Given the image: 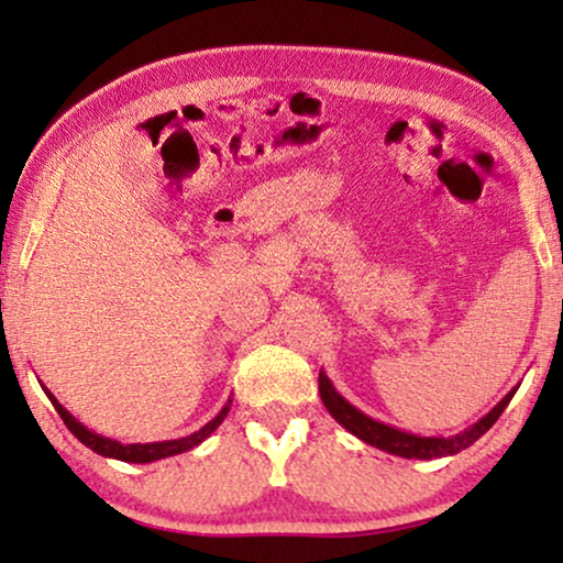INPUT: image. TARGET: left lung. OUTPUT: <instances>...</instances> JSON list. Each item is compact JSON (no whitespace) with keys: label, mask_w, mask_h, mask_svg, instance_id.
<instances>
[{"label":"left lung","mask_w":563,"mask_h":563,"mask_svg":"<svg viewBox=\"0 0 563 563\" xmlns=\"http://www.w3.org/2000/svg\"><path fill=\"white\" fill-rule=\"evenodd\" d=\"M320 397L322 405L328 407V412L341 422V426L364 441L374 449L387 451L391 456H402V459H443V456H453V453L464 451L472 445L474 441L487 433V430L495 426L499 415L505 412V407L510 405V399L518 387L507 391V395L499 399V402L492 407V410L484 415L482 420H476L474 426H468L466 430H461L456 435H418V433H407V430H399L395 426H387V422H379L374 418H368L366 412H361L358 407H353L349 399H345L341 391L333 387V382L328 379L325 372H320Z\"/></svg>","instance_id":"1"}]
</instances>
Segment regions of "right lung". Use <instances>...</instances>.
<instances>
[{
  "mask_svg": "<svg viewBox=\"0 0 563 563\" xmlns=\"http://www.w3.org/2000/svg\"><path fill=\"white\" fill-rule=\"evenodd\" d=\"M45 389V387H43ZM45 395L56 407V412L60 415V420L66 422V428L71 430V433L79 438V441L91 449L99 456H107V459H118V461H128V464H151V461H158V459H168V456H176V453H184V451H191L195 445H199L205 441V438H210L214 430L220 428V422L228 418L230 412V405H233V399H228L225 405H222V410L214 415V418L207 422L205 428H199L197 433L191 435H184V438H176V441H158V443H120V441H112V438H104L95 433V430H89L87 426H81L79 420L74 418L71 412L66 410L64 405L58 402L56 397L51 395L48 389H45Z\"/></svg>",
  "mask_w": 563,
  "mask_h": 563,
  "instance_id": "add662e5",
  "label": "right lung"
}]
</instances>
